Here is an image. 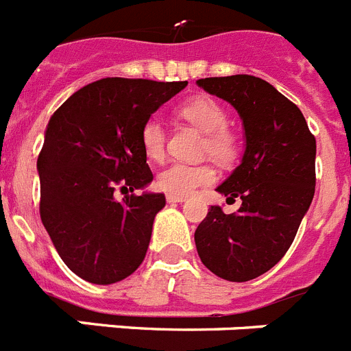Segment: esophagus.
I'll return each mask as SVG.
<instances>
[{"label":"esophagus","instance_id":"34e87169","mask_svg":"<svg viewBox=\"0 0 351 351\" xmlns=\"http://www.w3.org/2000/svg\"><path fill=\"white\" fill-rule=\"evenodd\" d=\"M167 202L182 204V202H186V197H182V195H172V193H169V195H167Z\"/></svg>","mask_w":351,"mask_h":351}]
</instances>
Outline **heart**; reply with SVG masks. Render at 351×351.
<instances>
[{"label":"heart","instance_id":"obj_1","mask_svg":"<svg viewBox=\"0 0 351 351\" xmlns=\"http://www.w3.org/2000/svg\"><path fill=\"white\" fill-rule=\"evenodd\" d=\"M178 114L184 117L188 123L197 126L200 132L206 133L204 153L209 154L219 163H230L237 154V137L228 126V112L226 108L210 96L200 95L179 105ZM142 149L145 156L154 161H160L165 156V130L154 117L145 121L141 132ZM216 173L213 167L190 165V163H170L167 169L158 173V186L167 193L190 195L200 186H207L214 181Z\"/></svg>","mask_w":351,"mask_h":351}]
</instances>
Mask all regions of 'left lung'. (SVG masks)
<instances>
[{
	"label": "left lung",
	"mask_w": 351,
	"mask_h": 351,
	"mask_svg": "<svg viewBox=\"0 0 351 351\" xmlns=\"http://www.w3.org/2000/svg\"><path fill=\"white\" fill-rule=\"evenodd\" d=\"M232 105L244 125L241 165L216 190L241 198L237 213L210 206L195 230L202 263L226 281L255 280L280 262L315 195L316 141L295 104L253 75L198 79Z\"/></svg>",
	"instance_id": "1"
}]
</instances>
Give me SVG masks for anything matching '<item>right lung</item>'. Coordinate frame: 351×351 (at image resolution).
Listing matches in <instances>:
<instances>
[{
    "label": "right lung",
    "mask_w": 351,
    "mask_h": 351,
    "mask_svg": "<svg viewBox=\"0 0 351 351\" xmlns=\"http://www.w3.org/2000/svg\"><path fill=\"white\" fill-rule=\"evenodd\" d=\"M188 82L107 77L84 86L49 121L36 169L40 218L71 272L112 285L137 271L165 195H125L153 181L142 126Z\"/></svg>",
    "instance_id": "1"
}]
</instances>
